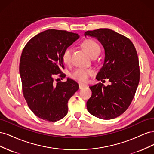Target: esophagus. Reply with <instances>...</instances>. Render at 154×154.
<instances>
[{"label":"esophagus","instance_id":"34e87169","mask_svg":"<svg viewBox=\"0 0 154 154\" xmlns=\"http://www.w3.org/2000/svg\"><path fill=\"white\" fill-rule=\"evenodd\" d=\"M86 87V85L84 84V83H79V88H80V89H82V88H83V87Z\"/></svg>","mask_w":154,"mask_h":154}]
</instances>
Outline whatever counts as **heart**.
I'll return each instance as SVG.
<instances>
[{
    "instance_id": "heart-1",
    "label": "heart",
    "mask_w": 154,
    "mask_h": 154,
    "mask_svg": "<svg viewBox=\"0 0 154 154\" xmlns=\"http://www.w3.org/2000/svg\"><path fill=\"white\" fill-rule=\"evenodd\" d=\"M82 46L91 57L96 55H99L100 53L101 49L100 45L94 40L91 39L85 40L82 43ZM72 52V49L71 48H67L64 51L62 55V60L66 64H69L71 62ZM92 74L93 71L91 69L78 68L74 70L71 73V77L79 82H86L89 76H92Z\"/></svg>"
}]
</instances>
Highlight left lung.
<instances>
[{"label":"left lung","instance_id":"left-lung-1","mask_svg":"<svg viewBox=\"0 0 154 154\" xmlns=\"http://www.w3.org/2000/svg\"><path fill=\"white\" fill-rule=\"evenodd\" d=\"M84 35L96 38L103 46L104 63L96 78L110 82L107 86L99 83L89 87L92 96L87 102V110L102 119L116 118L128 108L139 84L136 49L130 39L110 29L87 31Z\"/></svg>","mask_w":154,"mask_h":154}]
</instances>
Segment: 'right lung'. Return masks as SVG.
I'll use <instances>...</instances> for the list:
<instances>
[{
    "label": "right lung",
    "instance_id": "obj_1",
    "mask_svg": "<svg viewBox=\"0 0 154 154\" xmlns=\"http://www.w3.org/2000/svg\"><path fill=\"white\" fill-rule=\"evenodd\" d=\"M76 33L48 29L27 43L22 51L19 71L22 91L29 109L37 117L48 122L62 119L68 112L69 100L79 88L71 78L54 83V76L65 77L62 55L79 38Z\"/></svg>",
    "mask_w": 154,
    "mask_h": 154
}]
</instances>
